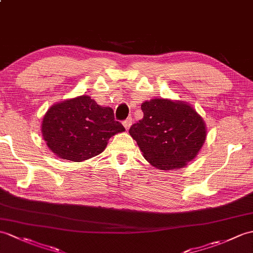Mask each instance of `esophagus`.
<instances>
[{"label": "esophagus", "instance_id": "34e87169", "mask_svg": "<svg viewBox=\"0 0 253 253\" xmlns=\"http://www.w3.org/2000/svg\"><path fill=\"white\" fill-rule=\"evenodd\" d=\"M132 122H133V120L131 119V117H128L127 120H125L124 122H123V125H124V127L126 128V129H128L129 127L131 126V124H132Z\"/></svg>", "mask_w": 253, "mask_h": 253}]
</instances>
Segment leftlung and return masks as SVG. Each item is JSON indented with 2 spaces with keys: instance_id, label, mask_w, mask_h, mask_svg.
<instances>
[{
  "instance_id": "1",
  "label": "left lung",
  "mask_w": 253,
  "mask_h": 253,
  "mask_svg": "<svg viewBox=\"0 0 253 253\" xmlns=\"http://www.w3.org/2000/svg\"><path fill=\"white\" fill-rule=\"evenodd\" d=\"M141 110L143 119L129 133L151 165L171 170L195 158L206 139V126L191 105L152 99L141 104Z\"/></svg>"
}]
</instances>
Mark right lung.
Wrapping results in <instances>:
<instances>
[{
  "label": "right lung",
  "instance_id": "obj_1",
  "mask_svg": "<svg viewBox=\"0 0 253 253\" xmlns=\"http://www.w3.org/2000/svg\"><path fill=\"white\" fill-rule=\"evenodd\" d=\"M124 130L114 120L112 109L101 107L88 96L52 105L42 123L47 146L62 160L72 162L99 155L111 137Z\"/></svg>",
  "mask_w": 253,
  "mask_h": 253
}]
</instances>
